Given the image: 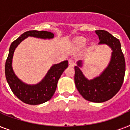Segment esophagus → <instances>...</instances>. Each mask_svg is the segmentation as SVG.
<instances>
[{"label":"esophagus","instance_id":"esophagus-1","mask_svg":"<svg viewBox=\"0 0 130 130\" xmlns=\"http://www.w3.org/2000/svg\"><path fill=\"white\" fill-rule=\"evenodd\" d=\"M75 61H73V59H69V65L70 67H73L74 65H75Z\"/></svg>","mask_w":130,"mask_h":130}]
</instances>
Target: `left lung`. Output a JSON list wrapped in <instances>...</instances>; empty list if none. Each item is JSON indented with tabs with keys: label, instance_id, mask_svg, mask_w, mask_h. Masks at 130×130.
Returning <instances> with one entry per match:
<instances>
[{
	"label": "left lung",
	"instance_id": "obj_1",
	"mask_svg": "<svg viewBox=\"0 0 130 130\" xmlns=\"http://www.w3.org/2000/svg\"><path fill=\"white\" fill-rule=\"evenodd\" d=\"M96 33L100 44H107L113 50L111 62L100 76L88 80L79 69L82 61H78L75 67L74 79L77 90L86 100L103 103L113 98L121 88L125 76V61L119 40L105 30H96Z\"/></svg>",
	"mask_w": 130,
	"mask_h": 130
}]
</instances>
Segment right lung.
Masks as SVG:
<instances>
[{
    "instance_id": "obj_1",
    "label": "right lung",
    "mask_w": 130,
    "mask_h": 130,
    "mask_svg": "<svg viewBox=\"0 0 130 130\" xmlns=\"http://www.w3.org/2000/svg\"><path fill=\"white\" fill-rule=\"evenodd\" d=\"M27 36L52 38L54 34L46 31L31 30L22 34L11 44L5 63V76L11 90L22 102L29 105H40L49 101L57 88L59 78L68 67V61H65L52 66L42 81L36 85H27L20 81L15 75L12 68V59L15 48Z\"/></svg>"
}]
</instances>
